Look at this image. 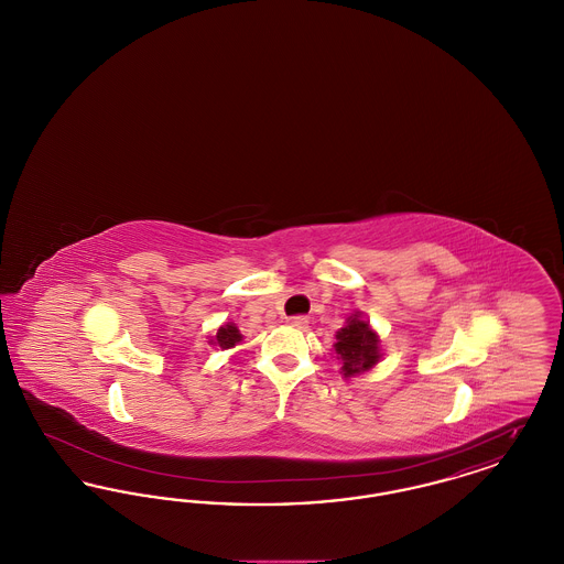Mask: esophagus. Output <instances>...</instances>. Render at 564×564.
Listing matches in <instances>:
<instances>
[{
    "label": "esophagus",
    "instance_id": "34e87169",
    "mask_svg": "<svg viewBox=\"0 0 564 564\" xmlns=\"http://www.w3.org/2000/svg\"><path fill=\"white\" fill-rule=\"evenodd\" d=\"M290 325L297 327V329H306V327H308V319H306V317H292Z\"/></svg>",
    "mask_w": 564,
    "mask_h": 564
}]
</instances>
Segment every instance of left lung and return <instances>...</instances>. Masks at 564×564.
I'll use <instances>...</instances> for the list:
<instances>
[{
  "instance_id": "1",
  "label": "left lung",
  "mask_w": 564,
  "mask_h": 564,
  "mask_svg": "<svg viewBox=\"0 0 564 564\" xmlns=\"http://www.w3.org/2000/svg\"><path fill=\"white\" fill-rule=\"evenodd\" d=\"M334 357L340 361V375L345 380L372 370L382 359L380 336L364 313L355 311L336 332Z\"/></svg>"
}]
</instances>
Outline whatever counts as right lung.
<instances>
[{
  "mask_svg": "<svg viewBox=\"0 0 564 564\" xmlns=\"http://www.w3.org/2000/svg\"><path fill=\"white\" fill-rule=\"evenodd\" d=\"M241 343L242 334L235 323H224V325H219L217 334L209 336V345H214L215 349H235V347L241 345Z\"/></svg>",
  "mask_w": 564,
  "mask_h": 564,
  "instance_id": "add662e5",
  "label": "right lung"
}]
</instances>
